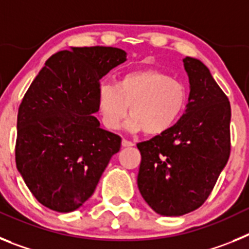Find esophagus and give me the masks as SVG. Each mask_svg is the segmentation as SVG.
Instances as JSON below:
<instances>
[{
  "mask_svg": "<svg viewBox=\"0 0 249 249\" xmlns=\"http://www.w3.org/2000/svg\"><path fill=\"white\" fill-rule=\"evenodd\" d=\"M133 146V142L128 140H122V147H132Z\"/></svg>",
  "mask_w": 249,
  "mask_h": 249,
  "instance_id": "1",
  "label": "esophagus"
}]
</instances>
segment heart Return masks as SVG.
Instances as JSON below:
<instances>
[{"label":"heart","mask_w":249,"mask_h":249,"mask_svg":"<svg viewBox=\"0 0 249 249\" xmlns=\"http://www.w3.org/2000/svg\"><path fill=\"white\" fill-rule=\"evenodd\" d=\"M187 103L182 81L157 70H138L123 74L116 86L101 85L97 108L103 124L117 129L131 112L127 126L151 136L162 135L181 118Z\"/></svg>","instance_id":"obj_1"}]
</instances>
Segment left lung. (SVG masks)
Segmentation results:
<instances>
[{"label":"left lung","instance_id":"1","mask_svg":"<svg viewBox=\"0 0 249 249\" xmlns=\"http://www.w3.org/2000/svg\"><path fill=\"white\" fill-rule=\"evenodd\" d=\"M191 92L186 113L171 129L137 143V183L144 201L162 215L197 210L212 192L231 155V105L198 59H183Z\"/></svg>","mask_w":249,"mask_h":249}]
</instances>
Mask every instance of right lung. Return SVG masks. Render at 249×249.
Masks as SVG:
<instances>
[{
    "instance_id": "obj_1",
    "label": "right lung",
    "mask_w": 249,
    "mask_h": 249,
    "mask_svg": "<svg viewBox=\"0 0 249 249\" xmlns=\"http://www.w3.org/2000/svg\"><path fill=\"white\" fill-rule=\"evenodd\" d=\"M126 61L116 47H72L46 61L19 105L16 166L35 198L72 212L94 192L121 137L100 128V80Z\"/></svg>"
}]
</instances>
